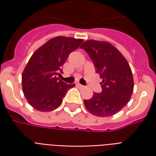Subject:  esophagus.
Masks as SVG:
<instances>
[{
    "mask_svg": "<svg viewBox=\"0 0 156 156\" xmlns=\"http://www.w3.org/2000/svg\"><path fill=\"white\" fill-rule=\"evenodd\" d=\"M77 86H78V88H84V86H83V85H82V84H79V83H78V84H77Z\"/></svg>",
    "mask_w": 156,
    "mask_h": 156,
    "instance_id": "esophagus-1",
    "label": "esophagus"
}]
</instances>
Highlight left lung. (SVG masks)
Segmentation results:
<instances>
[{
	"instance_id": "obj_1",
	"label": "left lung",
	"mask_w": 156,
	"mask_h": 156,
	"mask_svg": "<svg viewBox=\"0 0 156 156\" xmlns=\"http://www.w3.org/2000/svg\"><path fill=\"white\" fill-rule=\"evenodd\" d=\"M80 48L88 52L96 73L103 79L102 93H94L90 99H84L85 108L98 117L117 114L130 100L134 91V78L129 62L108 41L88 40Z\"/></svg>"
}]
</instances>
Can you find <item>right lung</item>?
<instances>
[{"instance_id": "add662e5", "label": "right lung", "mask_w": 156, "mask_h": 156, "mask_svg": "<svg viewBox=\"0 0 156 156\" xmlns=\"http://www.w3.org/2000/svg\"><path fill=\"white\" fill-rule=\"evenodd\" d=\"M83 39L56 37L34 51L22 74V91L28 104L36 110L50 112L62 105V98L74 83L66 84L57 78L70 52Z\"/></svg>"}]
</instances>
